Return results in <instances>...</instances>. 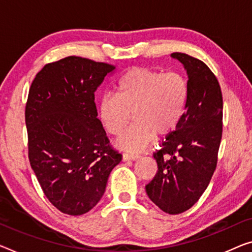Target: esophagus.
Segmentation results:
<instances>
[{"mask_svg": "<svg viewBox=\"0 0 252 252\" xmlns=\"http://www.w3.org/2000/svg\"><path fill=\"white\" fill-rule=\"evenodd\" d=\"M139 154H135V153H124L123 154V160L124 161H128V160H136L138 158Z\"/></svg>", "mask_w": 252, "mask_h": 252, "instance_id": "1", "label": "esophagus"}]
</instances>
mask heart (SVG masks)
<instances>
[{"label":"heart","instance_id":"heart-1","mask_svg":"<svg viewBox=\"0 0 252 252\" xmlns=\"http://www.w3.org/2000/svg\"><path fill=\"white\" fill-rule=\"evenodd\" d=\"M116 95L99 103V119L108 133L121 136L131 121L135 124L119 138L118 146L141 151L156 136L172 133L187 109L189 83L183 73H163L148 67L127 71L116 84Z\"/></svg>","mask_w":252,"mask_h":252}]
</instances>
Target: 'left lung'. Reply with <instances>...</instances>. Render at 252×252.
Wrapping results in <instances>:
<instances>
[{
	"label": "left lung",
	"instance_id": "obj_1",
	"mask_svg": "<svg viewBox=\"0 0 252 252\" xmlns=\"http://www.w3.org/2000/svg\"><path fill=\"white\" fill-rule=\"evenodd\" d=\"M172 57L188 73L189 99L177 128L153 152L158 172L145 190L169 214H180L203 195L218 164L223 131V96L218 79L204 62L184 53Z\"/></svg>",
	"mask_w": 252,
	"mask_h": 252
}]
</instances>
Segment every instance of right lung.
<instances>
[{
	"mask_svg": "<svg viewBox=\"0 0 252 252\" xmlns=\"http://www.w3.org/2000/svg\"><path fill=\"white\" fill-rule=\"evenodd\" d=\"M116 66L68 56L46 64L26 103L28 158L45 196L67 215L92 210L123 156L110 144L94 92Z\"/></svg>",
	"mask_w": 252,
	"mask_h": 252,
	"instance_id": "add662e5",
	"label": "right lung"
}]
</instances>
